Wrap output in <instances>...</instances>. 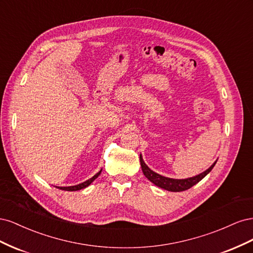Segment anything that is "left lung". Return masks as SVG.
<instances>
[{"label":"left lung","instance_id":"obj_1","mask_svg":"<svg viewBox=\"0 0 253 253\" xmlns=\"http://www.w3.org/2000/svg\"><path fill=\"white\" fill-rule=\"evenodd\" d=\"M140 165H141V169L144 174L145 177H147L151 182L154 183L155 186L165 189L167 191H171V192H181V191H186L190 189L191 187H193L196 185L197 182H200L207 174H209L211 170L213 169V167L215 166L217 160L214 162L210 168H208L206 171L203 173L193 176V177H189L185 179H175V178H170V177H166V176L160 175L154 171H152L150 168L145 165L143 162L142 156L140 154Z\"/></svg>","mask_w":253,"mask_h":253}]
</instances>
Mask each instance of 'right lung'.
I'll return each mask as SVG.
<instances>
[{
  "label": "right lung",
  "mask_w": 253,
  "mask_h": 253,
  "mask_svg": "<svg viewBox=\"0 0 253 253\" xmlns=\"http://www.w3.org/2000/svg\"><path fill=\"white\" fill-rule=\"evenodd\" d=\"M101 171H102V169L99 171L97 174H95L93 177L91 178H89V179H87V180H85V181H83V182H81V183H79V185H76V186H70V187H57L58 189H61V190H64V191H78V190H81V189H84V188H86V187H88L91 182H93L99 175H100V173H101Z\"/></svg>",
  "instance_id": "1"
}]
</instances>
